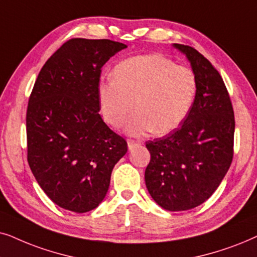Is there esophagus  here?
<instances>
[{
  "instance_id": "34e87169",
  "label": "esophagus",
  "mask_w": 257,
  "mask_h": 257,
  "mask_svg": "<svg viewBox=\"0 0 257 257\" xmlns=\"http://www.w3.org/2000/svg\"><path fill=\"white\" fill-rule=\"evenodd\" d=\"M140 145V141H138V140H128V148L133 150L135 148V147H138Z\"/></svg>"
}]
</instances>
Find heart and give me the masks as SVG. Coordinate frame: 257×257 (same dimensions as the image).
I'll use <instances>...</instances> for the list:
<instances>
[{
	"mask_svg": "<svg viewBox=\"0 0 257 257\" xmlns=\"http://www.w3.org/2000/svg\"><path fill=\"white\" fill-rule=\"evenodd\" d=\"M197 91L196 75L160 54L139 55L116 64L112 80L98 87L102 117L131 135L168 134L187 117Z\"/></svg>",
	"mask_w": 257,
	"mask_h": 257,
	"instance_id": "b5f03b06",
	"label": "heart"
}]
</instances>
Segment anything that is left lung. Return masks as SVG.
<instances>
[{
    "mask_svg": "<svg viewBox=\"0 0 257 257\" xmlns=\"http://www.w3.org/2000/svg\"><path fill=\"white\" fill-rule=\"evenodd\" d=\"M187 55L197 91L187 117L163 138L147 141L150 162L145 180L154 201L169 211H184L207 201L230 167L235 118L221 75L193 47L174 44Z\"/></svg>",
    "mask_w": 257,
    "mask_h": 257,
    "instance_id": "obj_1",
    "label": "left lung"
}]
</instances>
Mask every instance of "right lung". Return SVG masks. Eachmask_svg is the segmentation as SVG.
Instances as JSON below:
<instances>
[{
  "label": "right lung",
  "instance_id": "1",
  "mask_svg": "<svg viewBox=\"0 0 257 257\" xmlns=\"http://www.w3.org/2000/svg\"><path fill=\"white\" fill-rule=\"evenodd\" d=\"M125 44L70 39L37 76L27 108V160L47 196L63 209L87 213L107 194L126 141L102 119V67Z\"/></svg>",
  "mask_w": 257,
  "mask_h": 257
}]
</instances>
